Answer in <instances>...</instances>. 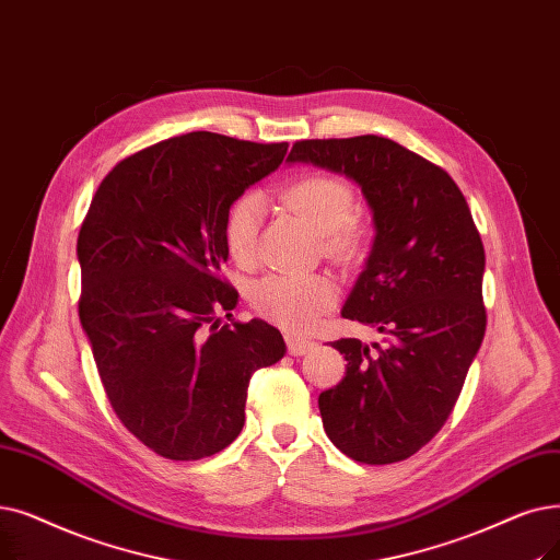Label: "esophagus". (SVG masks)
I'll list each match as a JSON object with an SVG mask.
<instances>
[{
	"label": "esophagus",
	"mask_w": 560,
	"mask_h": 560,
	"mask_svg": "<svg viewBox=\"0 0 560 560\" xmlns=\"http://www.w3.org/2000/svg\"><path fill=\"white\" fill-rule=\"evenodd\" d=\"M285 343H288V352L295 354V357L306 354L315 346L311 338H302V336H295V334H288L285 336Z\"/></svg>",
	"instance_id": "1"
}]
</instances>
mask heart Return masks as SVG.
I'll return each instance as SVG.
<instances>
[{
    "label": "heart",
    "instance_id": "1",
    "mask_svg": "<svg viewBox=\"0 0 560 560\" xmlns=\"http://www.w3.org/2000/svg\"><path fill=\"white\" fill-rule=\"evenodd\" d=\"M281 201L288 210L302 217L315 233L323 235L327 254L352 258L359 252L363 229L350 217L354 194L346 180L327 174L302 176L283 187ZM260 208L256 194H245L226 214V249L240 265H249L256 258ZM334 302L336 288L323 275H270L252 290L254 311L265 320L293 331L313 327Z\"/></svg>",
    "mask_w": 560,
    "mask_h": 560
}]
</instances>
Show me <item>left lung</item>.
I'll return each mask as SVG.
<instances>
[{"mask_svg":"<svg viewBox=\"0 0 560 560\" xmlns=\"http://www.w3.org/2000/svg\"><path fill=\"white\" fill-rule=\"evenodd\" d=\"M285 162L346 176L371 210L373 247L340 315L382 343L334 340L348 369L318 407L340 453L392 465L442 430L482 343L485 249L471 210L444 168L384 137L298 141Z\"/></svg>","mask_w":560,"mask_h":560,"instance_id":"left-lung-1","label":"left lung"}]
</instances>
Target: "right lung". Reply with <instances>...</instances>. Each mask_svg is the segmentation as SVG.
Returning <instances> with one entry per match:
<instances>
[{
    "mask_svg": "<svg viewBox=\"0 0 560 560\" xmlns=\"http://www.w3.org/2000/svg\"><path fill=\"white\" fill-rule=\"evenodd\" d=\"M285 151L214 132L160 141L112 168L80 229V323L105 394L166 459L226 448L245 425L254 371L285 354L265 320L217 323L237 304L217 277L226 214Z\"/></svg>",
    "mask_w": 560,
    "mask_h": 560,
    "instance_id": "obj_1",
    "label": "right lung"
}]
</instances>
